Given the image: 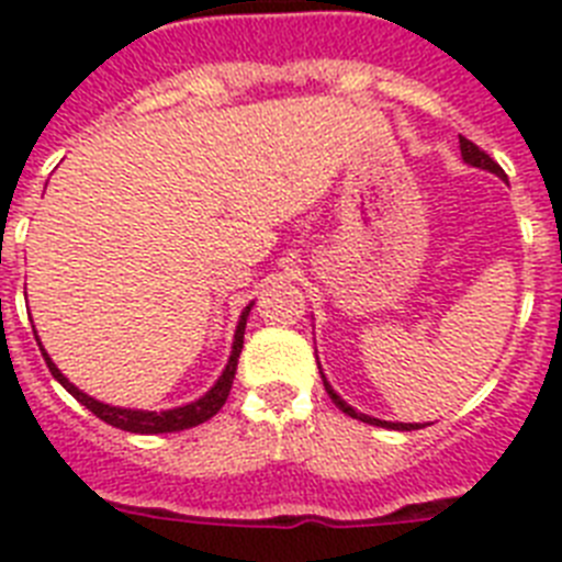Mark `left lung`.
<instances>
[{
    "label": "left lung",
    "instance_id": "1",
    "mask_svg": "<svg viewBox=\"0 0 562 562\" xmlns=\"http://www.w3.org/2000/svg\"><path fill=\"white\" fill-rule=\"evenodd\" d=\"M459 143H461V157H464V162H470V166H475V168H486V171H493L495 177L506 180L504 168H501L498 162H495L493 157H490V154L481 151V148L475 146L473 140H467V137H459ZM321 376H324V371H321ZM324 389H326V394L331 396V402H335L337 408H340L342 414H349L351 419L369 422V425H376V428H391V430H419V428H425V425H405V422H382V419H374V416L357 414V411L351 408V405H346V402H342L340 396L335 394V389H331L329 382H326V376H324Z\"/></svg>",
    "mask_w": 562,
    "mask_h": 562
}]
</instances>
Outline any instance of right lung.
<instances>
[{
	"label": "right lung",
	"instance_id": "add662e5",
	"mask_svg": "<svg viewBox=\"0 0 562 562\" xmlns=\"http://www.w3.org/2000/svg\"><path fill=\"white\" fill-rule=\"evenodd\" d=\"M250 306H247V310L241 312V317H238L236 335H233L231 360H227L225 371H222V376L216 380V385H213V389L207 391L202 400L191 402V405H182V408L160 411V414H157V411H132V408H114V405H103V402L92 400L89 394L78 391L76 385H72V382H69L67 376L56 369V362L49 360L47 351L42 349V355H44V362H47L49 374L56 376L64 389H67L69 394L81 402L83 408L92 411L98 419H103L106 425H112V428L128 430V434H173V430H188V428H196V425H202V422H207L211 416L220 414V408L227 402V394H231V389H233V376H236L238 355H241V346H245V326H247V315H250ZM38 346H42V342H38Z\"/></svg>",
	"mask_w": 562,
	"mask_h": 562
}]
</instances>
